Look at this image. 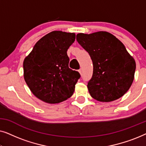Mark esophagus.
<instances>
[{
  "instance_id": "34e87169",
  "label": "esophagus",
  "mask_w": 146,
  "mask_h": 146,
  "mask_svg": "<svg viewBox=\"0 0 146 146\" xmlns=\"http://www.w3.org/2000/svg\"><path fill=\"white\" fill-rule=\"evenodd\" d=\"M78 72H79V73L80 74V75H82V70H81V69H80L79 70H78Z\"/></svg>"
}]
</instances>
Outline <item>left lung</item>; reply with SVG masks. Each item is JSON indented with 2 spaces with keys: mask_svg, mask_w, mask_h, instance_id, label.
<instances>
[{
  "mask_svg": "<svg viewBox=\"0 0 146 146\" xmlns=\"http://www.w3.org/2000/svg\"><path fill=\"white\" fill-rule=\"evenodd\" d=\"M76 40L88 52L93 63V74L88 83L94 99L102 102L123 96L134 79L135 61L115 36L106 31L79 33Z\"/></svg>",
  "mask_w": 146,
  "mask_h": 146,
  "instance_id": "1",
  "label": "left lung"
}]
</instances>
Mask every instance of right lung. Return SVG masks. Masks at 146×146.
I'll return each instance as SVG.
<instances>
[{"label":"right lung","mask_w":146,"mask_h":146,"mask_svg":"<svg viewBox=\"0 0 146 146\" xmlns=\"http://www.w3.org/2000/svg\"><path fill=\"white\" fill-rule=\"evenodd\" d=\"M75 38V33L51 32L35 44L24 60V78L40 100L58 104L72 96L80 75L69 68L67 50Z\"/></svg>","instance_id":"add662e5"}]
</instances>
